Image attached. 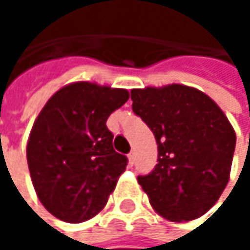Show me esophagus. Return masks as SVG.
I'll return each instance as SVG.
<instances>
[{
	"instance_id": "obj_1",
	"label": "esophagus",
	"mask_w": 250,
	"mask_h": 250,
	"mask_svg": "<svg viewBox=\"0 0 250 250\" xmlns=\"http://www.w3.org/2000/svg\"><path fill=\"white\" fill-rule=\"evenodd\" d=\"M127 158H128V165L133 167V164H134V152H130V153L127 155Z\"/></svg>"
}]
</instances>
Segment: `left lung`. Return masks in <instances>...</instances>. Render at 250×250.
Masks as SVG:
<instances>
[{"label":"left lung","instance_id":"8db88e82","mask_svg":"<svg viewBox=\"0 0 250 250\" xmlns=\"http://www.w3.org/2000/svg\"><path fill=\"white\" fill-rule=\"evenodd\" d=\"M133 111L153 131L158 164L137 181L158 214L188 222L207 213L229 182L236 133L200 89L172 83L131 89Z\"/></svg>","mask_w":250,"mask_h":250}]
</instances>
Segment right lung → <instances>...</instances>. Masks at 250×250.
Masks as SVG:
<instances>
[{
  "label": "right lung",
  "instance_id": "add662e5",
  "mask_svg": "<svg viewBox=\"0 0 250 250\" xmlns=\"http://www.w3.org/2000/svg\"><path fill=\"white\" fill-rule=\"evenodd\" d=\"M127 100V89L74 82L37 116L27 143L28 171L40 203L59 220L82 223L105 207L127 167L105 123Z\"/></svg>",
  "mask_w": 250,
  "mask_h": 250
}]
</instances>
